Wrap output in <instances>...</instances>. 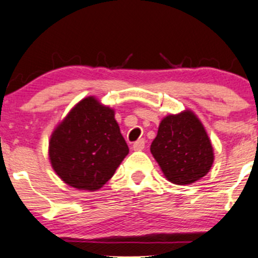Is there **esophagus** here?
Masks as SVG:
<instances>
[{
    "instance_id": "1",
    "label": "esophagus",
    "mask_w": 258,
    "mask_h": 258,
    "mask_svg": "<svg viewBox=\"0 0 258 258\" xmlns=\"http://www.w3.org/2000/svg\"><path fill=\"white\" fill-rule=\"evenodd\" d=\"M144 146H146V142H144V139H138L137 142H135L132 146V149L135 150V152H139V150H143Z\"/></svg>"
}]
</instances>
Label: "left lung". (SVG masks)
<instances>
[{"label": "left lung", "mask_w": 258, "mask_h": 258, "mask_svg": "<svg viewBox=\"0 0 258 258\" xmlns=\"http://www.w3.org/2000/svg\"><path fill=\"white\" fill-rule=\"evenodd\" d=\"M150 152L165 178L177 185L191 184L203 178L215 160L205 127L188 109L161 120Z\"/></svg>", "instance_id": "1"}]
</instances>
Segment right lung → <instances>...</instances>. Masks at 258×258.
Segmentation results:
<instances>
[{"instance_id":"right-lung-1","label":"right lung","mask_w":258,"mask_h":258,"mask_svg":"<svg viewBox=\"0 0 258 258\" xmlns=\"http://www.w3.org/2000/svg\"><path fill=\"white\" fill-rule=\"evenodd\" d=\"M128 154L110 106L90 96L58 123L48 143L52 168L68 185L96 191L114 176Z\"/></svg>"}]
</instances>
